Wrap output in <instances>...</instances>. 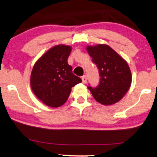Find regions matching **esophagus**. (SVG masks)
Returning a JSON list of instances; mask_svg holds the SVG:
<instances>
[{"label":"esophagus","mask_w":157,"mask_h":157,"mask_svg":"<svg viewBox=\"0 0 157 157\" xmlns=\"http://www.w3.org/2000/svg\"><path fill=\"white\" fill-rule=\"evenodd\" d=\"M82 82L84 84H86V81H87V77H86V75H84L82 77Z\"/></svg>","instance_id":"obj_1"}]
</instances>
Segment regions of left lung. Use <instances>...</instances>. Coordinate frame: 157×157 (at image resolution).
<instances>
[{
  "mask_svg": "<svg viewBox=\"0 0 157 157\" xmlns=\"http://www.w3.org/2000/svg\"><path fill=\"white\" fill-rule=\"evenodd\" d=\"M92 62L99 70L100 82L96 87L88 86L94 98L103 105L119 101L129 90L132 82L130 69L110 46L100 44L86 48Z\"/></svg>",
  "mask_w": 157,
  "mask_h": 157,
  "instance_id": "8db88e82",
  "label": "left lung"
}]
</instances>
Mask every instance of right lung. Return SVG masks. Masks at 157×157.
<instances>
[{"label":"right lung","instance_id":"add662e5","mask_svg":"<svg viewBox=\"0 0 157 157\" xmlns=\"http://www.w3.org/2000/svg\"><path fill=\"white\" fill-rule=\"evenodd\" d=\"M71 52L69 46L52 47L36 62L32 70L30 86L36 96L50 107H59L65 103L71 88L82 79L73 73L67 63Z\"/></svg>","mask_w":157,"mask_h":157}]
</instances>
